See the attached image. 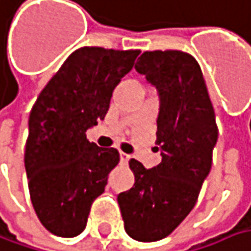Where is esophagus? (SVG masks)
<instances>
[{
	"instance_id": "34e87169",
	"label": "esophagus",
	"mask_w": 251,
	"mask_h": 251,
	"mask_svg": "<svg viewBox=\"0 0 251 251\" xmlns=\"http://www.w3.org/2000/svg\"><path fill=\"white\" fill-rule=\"evenodd\" d=\"M119 157H121V162L122 163H127V160L130 159V156L125 153V152H119Z\"/></svg>"
}]
</instances>
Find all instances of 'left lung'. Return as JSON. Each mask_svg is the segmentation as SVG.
<instances>
[{"instance_id":"obj_1","label":"left lung","mask_w":251,"mask_h":251,"mask_svg":"<svg viewBox=\"0 0 251 251\" xmlns=\"http://www.w3.org/2000/svg\"><path fill=\"white\" fill-rule=\"evenodd\" d=\"M157 92V151L146 169L136 159L132 189L118 195L126 233L138 242L160 240L190 213L210 173L217 142L213 106L196 59L182 51L143 52L135 65Z\"/></svg>"}]
</instances>
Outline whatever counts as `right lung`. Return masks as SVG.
<instances>
[{
    "label": "right lung",
    "mask_w": 251,
    "mask_h": 251,
    "mask_svg": "<svg viewBox=\"0 0 251 251\" xmlns=\"http://www.w3.org/2000/svg\"><path fill=\"white\" fill-rule=\"evenodd\" d=\"M139 53L79 48L32 106L24 156L29 196L38 219L55 236L75 237L85 230L92 201L119 162L116 149L91 143L86 130L105 119L113 89Z\"/></svg>",
    "instance_id": "right-lung-1"
}]
</instances>
